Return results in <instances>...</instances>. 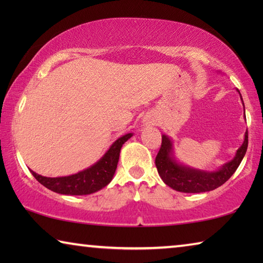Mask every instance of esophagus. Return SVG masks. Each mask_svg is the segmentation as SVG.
Masks as SVG:
<instances>
[{
  "label": "esophagus",
  "mask_w": 263,
  "mask_h": 263,
  "mask_svg": "<svg viewBox=\"0 0 263 263\" xmlns=\"http://www.w3.org/2000/svg\"><path fill=\"white\" fill-rule=\"evenodd\" d=\"M144 123H145V124H149V125H153V124L155 123V118L153 117V116L147 115V116H146V117L144 118Z\"/></svg>",
  "instance_id": "34e87169"
}]
</instances>
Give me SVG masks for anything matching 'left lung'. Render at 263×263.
<instances>
[{
  "label": "left lung",
  "mask_w": 263,
  "mask_h": 263,
  "mask_svg": "<svg viewBox=\"0 0 263 263\" xmlns=\"http://www.w3.org/2000/svg\"><path fill=\"white\" fill-rule=\"evenodd\" d=\"M247 146L248 131L245 133L242 145L238 148L235 157L231 161L225 163L216 172H205L186 167L177 162L173 157V141L163 135L161 147L155 158V166L158 168V173L162 181L174 190L193 194L205 193V191L215 190L218 186L222 185L234 174L246 154Z\"/></svg>",
  "instance_id": "8db88e82"
}]
</instances>
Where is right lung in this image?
<instances>
[{"label":"right lung","mask_w":263,"mask_h":263,"mask_svg":"<svg viewBox=\"0 0 263 263\" xmlns=\"http://www.w3.org/2000/svg\"><path fill=\"white\" fill-rule=\"evenodd\" d=\"M132 137V133L118 138L106 153L91 167L78 174L61 177H46L31 171L34 179L54 193L62 195H89L104 188L112 180L117 168L119 153L123 144Z\"/></svg>","instance_id":"add662e5"}]
</instances>
